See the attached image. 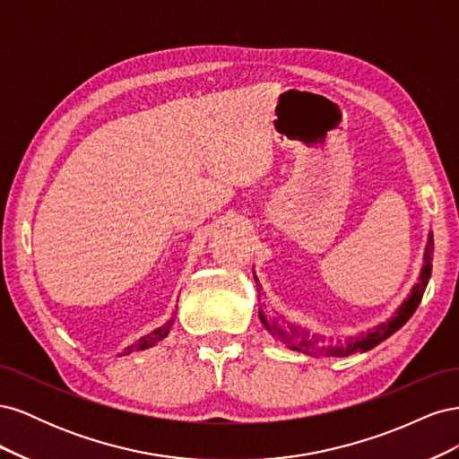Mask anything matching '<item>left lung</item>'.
Listing matches in <instances>:
<instances>
[{
    "mask_svg": "<svg viewBox=\"0 0 459 459\" xmlns=\"http://www.w3.org/2000/svg\"><path fill=\"white\" fill-rule=\"evenodd\" d=\"M430 270H433V235H429V243L425 248V266L420 275V283H415L411 289V295L404 302H402V307L396 310V314L391 319H388L386 324H381L375 329H369L368 333H362V335L349 339V342L346 344H325L324 337L310 335V333H307L304 329H300L293 324H285L280 317L272 316L266 307V295H264L262 285L255 277L256 290H258V302H260V312H258L260 322L272 333L273 337L289 344V349L300 351L304 354L322 356V358H344V356H352L356 352H366V351L373 349L375 344L385 341L386 337H391L394 331H398L411 317V314L415 312V308L420 307V302L423 299L425 287H427L429 277H430Z\"/></svg>",
    "mask_w": 459,
    "mask_h": 459,
    "instance_id": "1",
    "label": "left lung"
}]
</instances>
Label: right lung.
Segmentation results:
<instances>
[{
	"label": "right lung",
	"mask_w": 459,
	"mask_h": 459,
	"mask_svg": "<svg viewBox=\"0 0 459 459\" xmlns=\"http://www.w3.org/2000/svg\"><path fill=\"white\" fill-rule=\"evenodd\" d=\"M172 324H174V317L170 319L169 324H164L162 327H159V329H155L152 333H149L147 337H143V339H140L137 341L135 344H132V346H128L126 351H124L122 354H130V352H134V351H145V349H149V346H155L157 342H160L166 335H169L170 333V327H172Z\"/></svg>",
	"instance_id": "add662e5"
}]
</instances>
